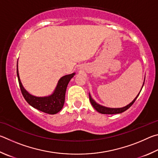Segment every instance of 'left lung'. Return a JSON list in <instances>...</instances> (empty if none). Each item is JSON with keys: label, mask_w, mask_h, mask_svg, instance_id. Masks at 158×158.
Listing matches in <instances>:
<instances>
[{"label": "left lung", "mask_w": 158, "mask_h": 158, "mask_svg": "<svg viewBox=\"0 0 158 158\" xmlns=\"http://www.w3.org/2000/svg\"><path fill=\"white\" fill-rule=\"evenodd\" d=\"M139 94H138L137 96V97L132 101V103H131L129 105H128V106H126V107H121V108H107V107L101 106H100V105L96 103V102L93 100L92 97H91L90 94H89V96L90 103H91V104L92 105L94 108L96 110V111L98 112L99 113H101V114H119V113L123 112L124 111H126V110H128L129 107H131L132 106V104L135 103V100H136L137 98L138 97V96H139Z\"/></svg>", "instance_id": "obj_1"}]
</instances>
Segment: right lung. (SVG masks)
<instances>
[{"instance_id": "add662e5", "label": "right lung", "mask_w": 158, "mask_h": 158, "mask_svg": "<svg viewBox=\"0 0 158 158\" xmlns=\"http://www.w3.org/2000/svg\"><path fill=\"white\" fill-rule=\"evenodd\" d=\"M16 73H17L19 87H20L22 95L25 100L27 102V103L35 107V109L49 114H55L62 110L64 103L66 87L75 73L66 75L61 77L58 82L56 89L52 95L47 97H36L26 92L22 85L19 76L18 64L16 66Z\"/></svg>"}]
</instances>
